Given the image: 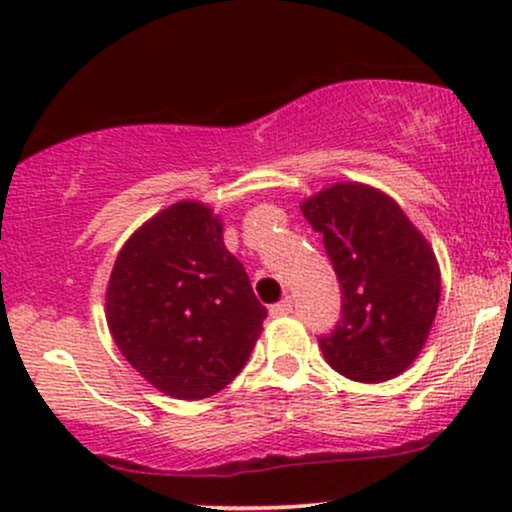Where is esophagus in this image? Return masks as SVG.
Listing matches in <instances>:
<instances>
[{
    "label": "esophagus",
    "instance_id": "34e87169",
    "mask_svg": "<svg viewBox=\"0 0 512 512\" xmlns=\"http://www.w3.org/2000/svg\"><path fill=\"white\" fill-rule=\"evenodd\" d=\"M269 313H272V317H284V315H291V313H293V301H291V298H284V301L274 303L272 308H269Z\"/></svg>",
    "mask_w": 512,
    "mask_h": 512
}]
</instances>
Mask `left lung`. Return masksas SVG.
Segmentation results:
<instances>
[{
    "label": "left lung",
    "mask_w": 512,
    "mask_h": 512,
    "mask_svg": "<svg viewBox=\"0 0 512 512\" xmlns=\"http://www.w3.org/2000/svg\"><path fill=\"white\" fill-rule=\"evenodd\" d=\"M322 233L339 286L342 320L320 339L325 361L356 383H385L424 349L440 303L431 243L378 187L334 182L301 202Z\"/></svg>",
    "instance_id": "8db88e82"
}]
</instances>
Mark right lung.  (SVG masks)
<instances>
[{
	"mask_svg": "<svg viewBox=\"0 0 512 512\" xmlns=\"http://www.w3.org/2000/svg\"><path fill=\"white\" fill-rule=\"evenodd\" d=\"M264 317L245 267L223 245V221L195 199L139 226L105 289V320L122 356L163 395L190 402L243 370Z\"/></svg>",
	"mask_w": 512,
	"mask_h": 512,
	"instance_id": "1",
	"label": "right lung"
}]
</instances>
